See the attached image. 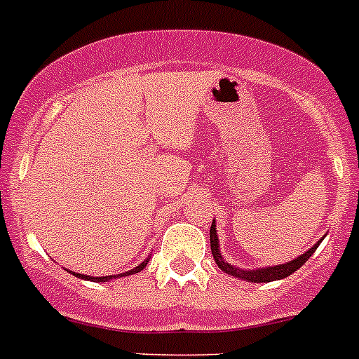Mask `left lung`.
<instances>
[{"mask_svg":"<svg viewBox=\"0 0 359 359\" xmlns=\"http://www.w3.org/2000/svg\"><path fill=\"white\" fill-rule=\"evenodd\" d=\"M322 242V238H320ZM313 245L310 251H306L304 255H301L299 258L292 259L288 263H283V265H274V267H263L258 269V271H244V269H238V267H233L229 265L228 262H224L222 255H220V248H219V236H217V228H215V220L212 222V228H210V245H212V255L215 263L219 265L220 271L228 272L229 276H235V278L240 279H245V281H251V283H269V281H278V279L283 278H288L290 274H294L297 269H301L304 263L308 262L311 255L315 252V249L318 248V244Z\"/></svg>","mask_w":359,"mask_h":359,"instance_id":"left-lung-1","label":"left lung"}]
</instances>
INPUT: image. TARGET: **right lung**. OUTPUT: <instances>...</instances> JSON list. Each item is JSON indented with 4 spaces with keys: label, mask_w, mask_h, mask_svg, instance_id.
<instances>
[{
    "label": "right lung",
    "mask_w": 359,
    "mask_h": 359,
    "mask_svg": "<svg viewBox=\"0 0 359 359\" xmlns=\"http://www.w3.org/2000/svg\"><path fill=\"white\" fill-rule=\"evenodd\" d=\"M147 262H149V258H147V259H144V262L140 263V265H137V267H135V269H131V271H128V272H123V274H114V276H101V278H92V276L76 274V272H72V271H69V272H71L72 276H76V278H81V279H90V281H96V283H107V281H110V279H114V278H123V276H131V274H137V272H140V271H142L144 267H146V265H147Z\"/></svg>",
    "instance_id": "obj_1"
}]
</instances>
